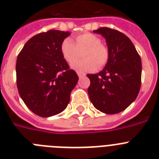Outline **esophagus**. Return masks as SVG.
I'll list each match as a JSON object with an SVG mask.
<instances>
[{
	"label": "esophagus",
	"instance_id": "1",
	"mask_svg": "<svg viewBox=\"0 0 159 159\" xmlns=\"http://www.w3.org/2000/svg\"><path fill=\"white\" fill-rule=\"evenodd\" d=\"M77 75H78V76L80 78H83V77L85 76V74L83 72H80V71H77Z\"/></svg>",
	"mask_w": 159,
	"mask_h": 159
}]
</instances>
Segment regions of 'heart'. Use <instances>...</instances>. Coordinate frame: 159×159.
<instances>
[{"mask_svg": "<svg viewBox=\"0 0 159 159\" xmlns=\"http://www.w3.org/2000/svg\"><path fill=\"white\" fill-rule=\"evenodd\" d=\"M60 52L67 64H71L83 53L84 58L72 64V68L80 72L92 71L104 67L109 60V50L98 36L84 32L75 37V43L66 38L61 43Z\"/></svg>", "mask_w": 159, "mask_h": 159, "instance_id": "b5f03b06", "label": "heart"}]
</instances>
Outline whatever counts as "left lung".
Instances as JSON below:
<instances>
[{"label": "left lung", "mask_w": 159, "mask_h": 159, "mask_svg": "<svg viewBox=\"0 0 159 159\" xmlns=\"http://www.w3.org/2000/svg\"><path fill=\"white\" fill-rule=\"evenodd\" d=\"M106 39L109 60L97 74H88V92L97 110L106 114L124 111L137 98L141 87L142 63L131 40L119 31L102 27L93 31Z\"/></svg>", "instance_id": "obj_1"}]
</instances>
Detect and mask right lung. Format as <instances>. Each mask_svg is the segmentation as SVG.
<instances>
[{
  "label": "right lung",
  "mask_w": 159,
  "mask_h": 159,
  "mask_svg": "<svg viewBox=\"0 0 159 159\" xmlns=\"http://www.w3.org/2000/svg\"><path fill=\"white\" fill-rule=\"evenodd\" d=\"M68 32L51 29L29 39L16 59V86L29 110L40 117L62 112L79 77L63 58L60 45Z\"/></svg>",
  "instance_id": "right-lung-1"
}]
</instances>
